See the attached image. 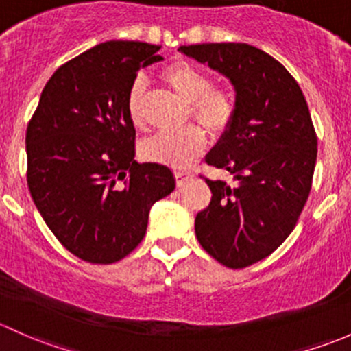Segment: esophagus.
I'll return each instance as SVG.
<instances>
[{
	"label": "esophagus",
	"mask_w": 351,
	"mask_h": 351,
	"mask_svg": "<svg viewBox=\"0 0 351 351\" xmlns=\"http://www.w3.org/2000/svg\"><path fill=\"white\" fill-rule=\"evenodd\" d=\"M174 176H176L177 186H182V184L186 182L187 179H191V177H193V174H191V172H187V171H176Z\"/></svg>",
	"instance_id": "esophagus-1"
}]
</instances>
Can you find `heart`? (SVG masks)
<instances>
[{
  "label": "heart",
  "instance_id": "heart-1",
  "mask_svg": "<svg viewBox=\"0 0 351 351\" xmlns=\"http://www.w3.org/2000/svg\"><path fill=\"white\" fill-rule=\"evenodd\" d=\"M160 79L189 103V111L199 125L213 135H223L237 117V96L226 86H213L211 77L186 60H176L160 71ZM147 82L136 77L126 95V113L135 128H143ZM206 147V133L201 126L187 125L176 132H162L143 142L142 154L147 160L174 169L189 167Z\"/></svg>",
  "mask_w": 351,
  "mask_h": 351
}]
</instances>
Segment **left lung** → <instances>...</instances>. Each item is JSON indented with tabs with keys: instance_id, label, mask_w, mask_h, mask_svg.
<instances>
[{
	"instance_id": "obj_1",
	"label": "left lung",
	"mask_w": 351,
	"mask_h": 351,
	"mask_svg": "<svg viewBox=\"0 0 351 351\" xmlns=\"http://www.w3.org/2000/svg\"><path fill=\"white\" fill-rule=\"evenodd\" d=\"M179 50L226 75L237 93L233 125L206 157L234 186L204 177L213 196L194 228L213 258L243 269L284 243L309 197L317 136L308 103L287 69L248 43Z\"/></svg>"
}]
</instances>
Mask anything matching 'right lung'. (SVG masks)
I'll list each match as a JSON object with an SVG mask.
<instances>
[{"instance_id":"add662e5","label":"right lung","mask_w":351,"mask_h":351,"mask_svg":"<svg viewBox=\"0 0 351 351\" xmlns=\"http://www.w3.org/2000/svg\"><path fill=\"white\" fill-rule=\"evenodd\" d=\"M160 45L104 42L62 64L27 126V182L43 221L84 262L114 263L143 240L171 169L135 160L126 95Z\"/></svg>"}]
</instances>
